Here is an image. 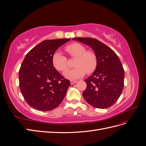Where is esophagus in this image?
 Instances as JSON below:
<instances>
[{
	"mask_svg": "<svg viewBox=\"0 0 146 146\" xmlns=\"http://www.w3.org/2000/svg\"><path fill=\"white\" fill-rule=\"evenodd\" d=\"M70 84H71V85H73V84L76 83L77 82H76V81H75V80H70Z\"/></svg>",
	"mask_w": 146,
	"mask_h": 146,
	"instance_id": "34e87169",
	"label": "esophagus"
}]
</instances>
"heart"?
I'll list each match as a JSON object with an SVG mask.
<instances>
[{"label":"heart","mask_w":146,"mask_h":146,"mask_svg":"<svg viewBox=\"0 0 146 146\" xmlns=\"http://www.w3.org/2000/svg\"><path fill=\"white\" fill-rule=\"evenodd\" d=\"M66 51L72 56L76 57L72 69L68 70L64 76L70 80H76L87 74L94 71L97 65V58L94 53L86 51V48L81 44L75 42L66 47ZM52 63L55 68L63 72L68 68L67 58L61 53L56 52L52 56Z\"/></svg>","instance_id":"heart-1"}]
</instances>
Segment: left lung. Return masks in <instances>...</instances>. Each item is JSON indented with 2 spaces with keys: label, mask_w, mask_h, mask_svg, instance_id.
Returning <instances> with one entry per match:
<instances>
[{
  "label": "left lung",
  "mask_w": 146,
  "mask_h": 146,
  "mask_svg": "<svg viewBox=\"0 0 146 146\" xmlns=\"http://www.w3.org/2000/svg\"><path fill=\"white\" fill-rule=\"evenodd\" d=\"M93 50L97 58L96 69L85 79L86 89L83 96L87 102L98 108L111 107L120 97L123 88L124 70L118 56L111 48L92 38H75Z\"/></svg>",
  "instance_id": "left-lung-1"
}]
</instances>
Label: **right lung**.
Returning a JSON list of instances; mask_svg holds the SVG:
<instances>
[{
	"label": "right lung",
	"instance_id": "right-lung-1",
	"mask_svg": "<svg viewBox=\"0 0 146 146\" xmlns=\"http://www.w3.org/2000/svg\"><path fill=\"white\" fill-rule=\"evenodd\" d=\"M69 40H44L25 55L19 72V87L31 107L42 111H50L58 107L64 99L70 83L54 67L52 56Z\"/></svg>",
	"mask_w": 146,
	"mask_h": 146
}]
</instances>
